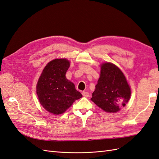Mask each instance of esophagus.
<instances>
[{"label": "esophagus", "instance_id": "esophagus-1", "mask_svg": "<svg viewBox=\"0 0 159 159\" xmlns=\"http://www.w3.org/2000/svg\"><path fill=\"white\" fill-rule=\"evenodd\" d=\"M82 95H83V96H84V97H89V93L88 92H87V91H83V92L82 93Z\"/></svg>", "mask_w": 159, "mask_h": 159}]
</instances>
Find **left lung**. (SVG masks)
Segmentation results:
<instances>
[{"label":"left lung","instance_id":"obj_1","mask_svg":"<svg viewBox=\"0 0 159 159\" xmlns=\"http://www.w3.org/2000/svg\"><path fill=\"white\" fill-rule=\"evenodd\" d=\"M130 95L131 90L120 69L111 63L101 65L91 101L105 111L116 113L128 102Z\"/></svg>","mask_w":159,"mask_h":159}]
</instances>
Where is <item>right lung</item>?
<instances>
[{
    "label": "right lung",
    "mask_w": 159,
    "mask_h": 159,
    "mask_svg": "<svg viewBox=\"0 0 159 159\" xmlns=\"http://www.w3.org/2000/svg\"><path fill=\"white\" fill-rule=\"evenodd\" d=\"M70 66L66 59L50 61L41 75L36 87L39 101L43 108L55 115L66 111L75 100L82 97L75 84L66 78Z\"/></svg>",
    "instance_id": "right-lung-1"
}]
</instances>
